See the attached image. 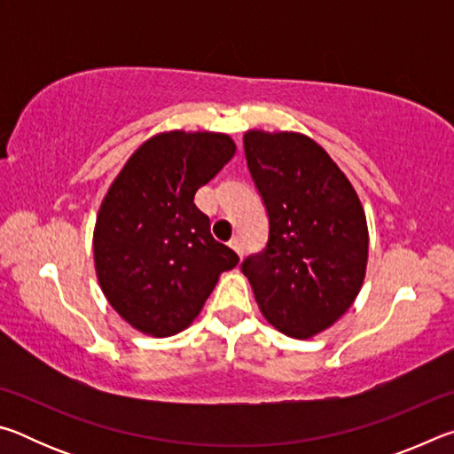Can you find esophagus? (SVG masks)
Segmentation results:
<instances>
[{
    "mask_svg": "<svg viewBox=\"0 0 454 454\" xmlns=\"http://www.w3.org/2000/svg\"><path fill=\"white\" fill-rule=\"evenodd\" d=\"M230 246H232L234 248V252L238 256H242L244 254V242H242V238L240 236H234L232 240H230Z\"/></svg>",
    "mask_w": 454,
    "mask_h": 454,
    "instance_id": "1",
    "label": "esophagus"
}]
</instances>
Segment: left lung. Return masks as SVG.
Here are the masks:
<instances>
[{
  "label": "left lung",
  "mask_w": 454,
  "mask_h": 454,
  "mask_svg": "<svg viewBox=\"0 0 454 454\" xmlns=\"http://www.w3.org/2000/svg\"><path fill=\"white\" fill-rule=\"evenodd\" d=\"M252 180L268 214V242L242 262L264 318L310 338L355 302L366 272V216L333 158L302 134H244Z\"/></svg>",
  "instance_id": "8db88e82"
}]
</instances>
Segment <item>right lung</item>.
I'll return each mask as SVG.
<instances>
[{
    "label": "right lung",
    "mask_w": 454,
    "mask_h": 454,
    "mask_svg": "<svg viewBox=\"0 0 454 454\" xmlns=\"http://www.w3.org/2000/svg\"><path fill=\"white\" fill-rule=\"evenodd\" d=\"M236 152L232 137L176 129L137 148L107 190L94 232L99 286L121 318L150 336L194 320L238 254L214 240L194 196Z\"/></svg>",
    "instance_id": "obj_1"
}]
</instances>
